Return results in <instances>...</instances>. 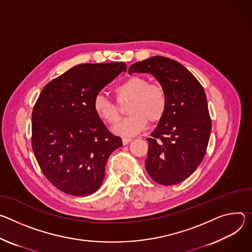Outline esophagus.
Wrapping results in <instances>:
<instances>
[{
  "label": "esophagus",
  "instance_id": "esophagus-1",
  "mask_svg": "<svg viewBox=\"0 0 252 252\" xmlns=\"http://www.w3.org/2000/svg\"><path fill=\"white\" fill-rule=\"evenodd\" d=\"M132 141V138H126V137H124L123 139H122V142H123V144L124 145H127L129 142H131Z\"/></svg>",
  "mask_w": 252,
  "mask_h": 252
}]
</instances>
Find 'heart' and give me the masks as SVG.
Listing matches in <instances>:
<instances>
[{
  "label": "heart",
  "instance_id": "b5f03b06",
  "mask_svg": "<svg viewBox=\"0 0 252 252\" xmlns=\"http://www.w3.org/2000/svg\"><path fill=\"white\" fill-rule=\"evenodd\" d=\"M118 103L130 100L127 112L130 114L114 128L119 136L132 137L142 132L148 120L152 123L160 121L167 110V95L159 84L150 83L142 76H131L121 82L114 89ZM95 114L107 124H115L120 118V108L117 103L103 94L93 99Z\"/></svg>",
  "mask_w": 252,
  "mask_h": 252
}]
</instances>
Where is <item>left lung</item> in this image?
I'll return each mask as SVG.
<instances>
[{
  "label": "left lung",
  "instance_id": "8db88e82",
  "mask_svg": "<svg viewBox=\"0 0 252 252\" xmlns=\"http://www.w3.org/2000/svg\"><path fill=\"white\" fill-rule=\"evenodd\" d=\"M129 74L149 73L167 95V110L149 143L145 168L161 185H174L189 177L204 158L211 119L203 87L180 63L155 56L129 67Z\"/></svg>",
  "mask_w": 252,
  "mask_h": 252
}]
</instances>
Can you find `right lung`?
I'll return each instance as SVG.
<instances>
[{
  "instance_id": "obj_1",
  "label": "right lung",
  "mask_w": 252,
  "mask_h": 252,
  "mask_svg": "<svg viewBox=\"0 0 252 252\" xmlns=\"http://www.w3.org/2000/svg\"><path fill=\"white\" fill-rule=\"evenodd\" d=\"M127 66L80 64L43 88L32 113V148L46 178L73 196L96 192L110 154L122 146L93 110V99Z\"/></svg>"
}]
</instances>
